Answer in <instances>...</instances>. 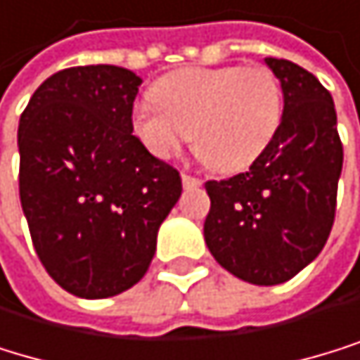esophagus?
Masks as SVG:
<instances>
[{
  "label": "esophagus",
  "instance_id": "esophagus-1",
  "mask_svg": "<svg viewBox=\"0 0 360 360\" xmlns=\"http://www.w3.org/2000/svg\"><path fill=\"white\" fill-rule=\"evenodd\" d=\"M181 181H184V188L186 190H194V188H201V179H196V176H192V174H188V172H184L181 174Z\"/></svg>",
  "mask_w": 360,
  "mask_h": 360
}]
</instances>
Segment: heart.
I'll return each instance as SVG.
<instances>
[{
    "label": "heart",
    "mask_w": 360,
    "mask_h": 360,
    "mask_svg": "<svg viewBox=\"0 0 360 360\" xmlns=\"http://www.w3.org/2000/svg\"><path fill=\"white\" fill-rule=\"evenodd\" d=\"M152 105L133 109V131L155 157H172L190 135L192 150L216 172H240L276 139L284 94L264 65L179 70L150 89Z\"/></svg>",
    "instance_id": "obj_1"
}]
</instances>
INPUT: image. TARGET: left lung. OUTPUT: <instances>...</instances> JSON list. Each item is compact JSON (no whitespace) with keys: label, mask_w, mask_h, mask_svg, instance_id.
Instances as JSON below:
<instances>
[{"label":"left lung","mask_w":360,"mask_h":360,"mask_svg":"<svg viewBox=\"0 0 360 360\" xmlns=\"http://www.w3.org/2000/svg\"><path fill=\"white\" fill-rule=\"evenodd\" d=\"M284 94L282 124L247 172L207 181L205 243L223 269L282 284L323 249L337 212L343 144L330 91L300 65L264 58Z\"/></svg>","instance_id":"1"}]
</instances>
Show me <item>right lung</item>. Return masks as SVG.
Instances as JSON below:
<instances>
[{"label":"right lung","instance_id":"right-lung-1","mask_svg":"<svg viewBox=\"0 0 360 360\" xmlns=\"http://www.w3.org/2000/svg\"><path fill=\"white\" fill-rule=\"evenodd\" d=\"M141 78L84 65L47 78L19 120V196L50 278L84 300L113 297L150 266L181 176L133 135Z\"/></svg>","mask_w":360,"mask_h":360}]
</instances>
